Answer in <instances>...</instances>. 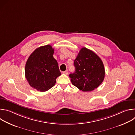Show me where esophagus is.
Masks as SVG:
<instances>
[{
	"label": "esophagus",
	"instance_id": "obj_1",
	"mask_svg": "<svg viewBox=\"0 0 135 135\" xmlns=\"http://www.w3.org/2000/svg\"><path fill=\"white\" fill-rule=\"evenodd\" d=\"M62 73H63L64 74H65V75H67V74H68V70H66V71H63V72H62Z\"/></svg>",
	"mask_w": 135,
	"mask_h": 135
}]
</instances>
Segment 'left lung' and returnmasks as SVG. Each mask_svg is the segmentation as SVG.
<instances>
[{
  "mask_svg": "<svg viewBox=\"0 0 135 135\" xmlns=\"http://www.w3.org/2000/svg\"><path fill=\"white\" fill-rule=\"evenodd\" d=\"M75 70L69 74L71 83L84 92L97 88L103 82L105 71L101 59L92 51L82 48L74 60Z\"/></svg>",
  "mask_w": 135,
  "mask_h": 135,
  "instance_id": "1",
  "label": "left lung"
}]
</instances>
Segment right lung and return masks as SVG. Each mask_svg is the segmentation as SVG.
<instances>
[{"instance_id":"add662e5","label":"right lung","mask_w":135,"mask_h":135,"mask_svg":"<svg viewBox=\"0 0 135 135\" xmlns=\"http://www.w3.org/2000/svg\"><path fill=\"white\" fill-rule=\"evenodd\" d=\"M54 51L50 45L41 46L31 54L27 61L26 78L32 88L39 91L50 89L61 75L58 64L53 56Z\"/></svg>"}]
</instances>
